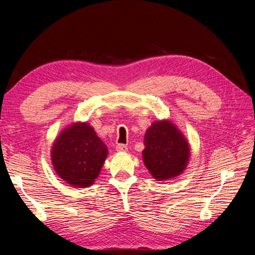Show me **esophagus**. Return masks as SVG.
Here are the masks:
<instances>
[{"label":"esophagus","mask_w":255,"mask_h":255,"mask_svg":"<svg viewBox=\"0 0 255 255\" xmlns=\"http://www.w3.org/2000/svg\"><path fill=\"white\" fill-rule=\"evenodd\" d=\"M116 150L117 152H127L128 151V148L126 144H123V143H120L116 146Z\"/></svg>","instance_id":"34e87169"}]
</instances>
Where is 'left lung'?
<instances>
[{"label":"left lung","mask_w":255,"mask_h":255,"mask_svg":"<svg viewBox=\"0 0 255 255\" xmlns=\"http://www.w3.org/2000/svg\"><path fill=\"white\" fill-rule=\"evenodd\" d=\"M143 163L156 181H167L184 172L190 159V145L171 121H155L143 138Z\"/></svg>","instance_id":"1"}]
</instances>
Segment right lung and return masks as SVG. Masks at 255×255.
Segmentation results:
<instances>
[{
    "label": "right lung",
    "mask_w": 255,
    "mask_h": 255,
    "mask_svg": "<svg viewBox=\"0 0 255 255\" xmlns=\"http://www.w3.org/2000/svg\"><path fill=\"white\" fill-rule=\"evenodd\" d=\"M109 150L87 122H74L64 128L51 146L53 169L66 183L86 188L98 178Z\"/></svg>",
    "instance_id": "right-lung-1"
}]
</instances>
